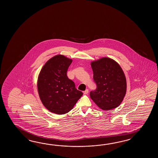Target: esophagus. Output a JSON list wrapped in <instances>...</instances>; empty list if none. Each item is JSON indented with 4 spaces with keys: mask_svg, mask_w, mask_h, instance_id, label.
<instances>
[{
    "mask_svg": "<svg viewBox=\"0 0 158 158\" xmlns=\"http://www.w3.org/2000/svg\"><path fill=\"white\" fill-rule=\"evenodd\" d=\"M88 93H89V90H88V89H86V90L84 91V94H88Z\"/></svg>",
    "mask_w": 158,
    "mask_h": 158,
    "instance_id": "1",
    "label": "esophagus"
}]
</instances>
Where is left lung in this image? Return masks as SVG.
Returning a JSON list of instances; mask_svg holds the SVG:
<instances>
[{
    "mask_svg": "<svg viewBox=\"0 0 158 158\" xmlns=\"http://www.w3.org/2000/svg\"><path fill=\"white\" fill-rule=\"evenodd\" d=\"M97 89L90 93L91 99L103 110L109 111L121 104L127 91L124 73L116 61L103 57L91 63Z\"/></svg>",
    "mask_w": 158,
    "mask_h": 158,
    "instance_id": "obj_1",
    "label": "left lung"
}]
</instances>
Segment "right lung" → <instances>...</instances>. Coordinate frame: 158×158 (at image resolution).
<instances>
[{"label":"right lung","instance_id":"obj_1","mask_svg":"<svg viewBox=\"0 0 158 158\" xmlns=\"http://www.w3.org/2000/svg\"><path fill=\"white\" fill-rule=\"evenodd\" d=\"M72 60L57 55L51 58L40 71L37 82L38 94L44 106L58 114L71 111L83 93L68 77V69Z\"/></svg>","mask_w":158,"mask_h":158}]
</instances>
